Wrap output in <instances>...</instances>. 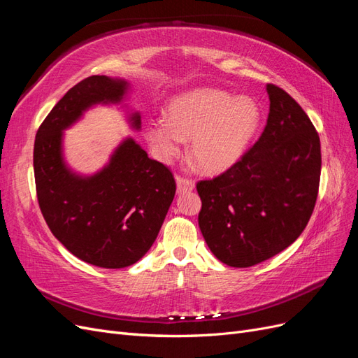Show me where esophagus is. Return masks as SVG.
Listing matches in <instances>:
<instances>
[{
	"mask_svg": "<svg viewBox=\"0 0 358 358\" xmlns=\"http://www.w3.org/2000/svg\"><path fill=\"white\" fill-rule=\"evenodd\" d=\"M176 185H178V192H187V191H192L194 189V180L185 176L176 175Z\"/></svg>",
	"mask_w": 358,
	"mask_h": 358,
	"instance_id": "34e87169",
	"label": "esophagus"
}]
</instances>
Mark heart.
Returning <instances> with one entry per match:
<instances>
[{"label": "heart", "mask_w": 358, "mask_h": 358, "mask_svg": "<svg viewBox=\"0 0 358 358\" xmlns=\"http://www.w3.org/2000/svg\"><path fill=\"white\" fill-rule=\"evenodd\" d=\"M262 122V110L251 96L201 88L180 94L166 110V119L146 127V138L161 159L176 157L189 140V158L201 171L215 175L239 161Z\"/></svg>", "instance_id": "b5f03b06"}]
</instances>
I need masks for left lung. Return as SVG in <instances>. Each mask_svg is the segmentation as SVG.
Listing matches in <instances>:
<instances>
[{"label": "left lung", "mask_w": 358, "mask_h": 358, "mask_svg": "<svg viewBox=\"0 0 358 358\" xmlns=\"http://www.w3.org/2000/svg\"><path fill=\"white\" fill-rule=\"evenodd\" d=\"M264 131L220 176L197 182L199 225L213 255L251 267L284 251L305 230L321 176L320 136L299 103L268 83Z\"/></svg>", "instance_id": "8db88e82"}]
</instances>
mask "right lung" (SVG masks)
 Segmentation results:
<instances>
[{"label": "right lung", "mask_w": 358, "mask_h": 358, "mask_svg": "<svg viewBox=\"0 0 358 358\" xmlns=\"http://www.w3.org/2000/svg\"><path fill=\"white\" fill-rule=\"evenodd\" d=\"M128 83L90 76L55 104L34 142V176L40 210L52 234L82 262L104 268L137 263L155 242L175 199L173 173L150 159L133 138L119 145L110 162L90 178L74 175L62 159V131L94 104L119 103ZM140 128V116H129Z\"/></svg>", "instance_id": "right-lung-1"}]
</instances>
